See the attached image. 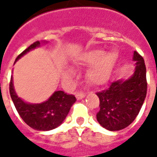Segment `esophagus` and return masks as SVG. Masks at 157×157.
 <instances>
[{"instance_id":"esophagus-1","label":"esophagus","mask_w":157,"mask_h":157,"mask_svg":"<svg viewBox=\"0 0 157 157\" xmlns=\"http://www.w3.org/2000/svg\"><path fill=\"white\" fill-rule=\"evenodd\" d=\"M86 94L85 93H83V92H76L75 93V98L77 99H82L83 98H85Z\"/></svg>"}]
</instances>
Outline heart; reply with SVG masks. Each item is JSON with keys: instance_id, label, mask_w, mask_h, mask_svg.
<instances>
[{"instance_id": "1", "label": "heart", "mask_w": 157, "mask_h": 157, "mask_svg": "<svg viewBox=\"0 0 157 157\" xmlns=\"http://www.w3.org/2000/svg\"><path fill=\"white\" fill-rule=\"evenodd\" d=\"M117 59L115 52H110L104 55V51L95 49L82 55L79 63L82 65H92L86 72V80L94 86L102 85L109 79L113 65ZM74 75V71L68 69L64 73V78L70 80Z\"/></svg>"}]
</instances>
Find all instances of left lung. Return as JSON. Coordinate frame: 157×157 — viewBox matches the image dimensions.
Here are the masks:
<instances>
[{
	"label": "left lung",
	"mask_w": 157,
	"mask_h": 157,
	"mask_svg": "<svg viewBox=\"0 0 157 157\" xmlns=\"http://www.w3.org/2000/svg\"><path fill=\"white\" fill-rule=\"evenodd\" d=\"M135 71L130 78L112 82L109 87L98 92L100 101L97 119L103 128L117 131L127 126L137 117L147 92L145 60L134 52Z\"/></svg>",
	"instance_id": "1"
}]
</instances>
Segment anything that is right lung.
<instances>
[{"label":"right lung","instance_id":"right-lung-1","mask_svg":"<svg viewBox=\"0 0 157 157\" xmlns=\"http://www.w3.org/2000/svg\"><path fill=\"white\" fill-rule=\"evenodd\" d=\"M40 42L36 41L17 57L16 61L33 48L39 47ZM10 95L20 117L31 128L46 131L57 128L65 120L73 103L76 101L75 96L63 91H57L46 101L39 104H31L22 101L16 94L11 76Z\"/></svg>","mask_w":157,"mask_h":157}]
</instances>
